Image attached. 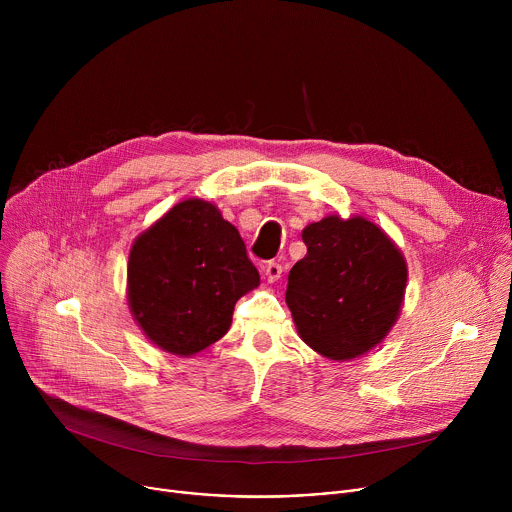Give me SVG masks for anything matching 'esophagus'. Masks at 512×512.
I'll use <instances>...</instances> for the list:
<instances>
[{"label":"esophagus","instance_id":"1","mask_svg":"<svg viewBox=\"0 0 512 512\" xmlns=\"http://www.w3.org/2000/svg\"><path fill=\"white\" fill-rule=\"evenodd\" d=\"M281 271H283V267H281L277 261H269V263L263 265V273H265V277H267L269 283L277 281V279L281 277Z\"/></svg>","mask_w":512,"mask_h":512}]
</instances>
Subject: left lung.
Wrapping results in <instances>:
<instances>
[{"mask_svg":"<svg viewBox=\"0 0 512 512\" xmlns=\"http://www.w3.org/2000/svg\"><path fill=\"white\" fill-rule=\"evenodd\" d=\"M302 239L308 253L291 267L285 291L300 338L336 362L381 344L405 296L399 247L364 216L330 214L308 225Z\"/></svg>","mask_w":512,"mask_h":512,"instance_id":"left-lung-1","label":"left lung"}]
</instances>
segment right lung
Masks as SVG:
<instances>
[{"mask_svg": "<svg viewBox=\"0 0 512 512\" xmlns=\"http://www.w3.org/2000/svg\"><path fill=\"white\" fill-rule=\"evenodd\" d=\"M257 285L239 231L200 198L178 202L129 251V310L170 354L192 356L221 340L237 300Z\"/></svg>", "mask_w": 512, "mask_h": 512, "instance_id": "right-lung-1", "label": "right lung"}]
</instances>
